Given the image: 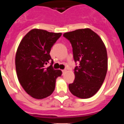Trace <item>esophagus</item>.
<instances>
[{"mask_svg": "<svg viewBox=\"0 0 124 124\" xmlns=\"http://www.w3.org/2000/svg\"><path fill=\"white\" fill-rule=\"evenodd\" d=\"M66 70H62V72H63V74H64V73H66Z\"/></svg>", "mask_w": 124, "mask_h": 124, "instance_id": "1", "label": "esophagus"}]
</instances>
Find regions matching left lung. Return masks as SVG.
Instances as JSON below:
<instances>
[{"instance_id": "1", "label": "left lung", "mask_w": 124, "mask_h": 124, "mask_svg": "<svg viewBox=\"0 0 124 124\" xmlns=\"http://www.w3.org/2000/svg\"><path fill=\"white\" fill-rule=\"evenodd\" d=\"M63 37L71 43L74 60L79 63L74 68L75 79L69 84V89L79 98H89L99 90L106 78V46L100 37L89 28L64 33Z\"/></svg>"}]
</instances>
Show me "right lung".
<instances>
[{
	"label": "right lung",
	"instance_id": "obj_1",
	"mask_svg": "<svg viewBox=\"0 0 124 124\" xmlns=\"http://www.w3.org/2000/svg\"><path fill=\"white\" fill-rule=\"evenodd\" d=\"M44 30L33 29L20 43L15 56V68L21 86L35 99L50 96L55 88L56 79L61 76V70H54L50 56L51 47L61 36ZM52 60L48 68L45 65Z\"/></svg>",
	"mask_w": 124,
	"mask_h": 124
}]
</instances>
